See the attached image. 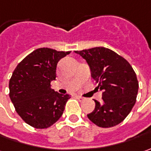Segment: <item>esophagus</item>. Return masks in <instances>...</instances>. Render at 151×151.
I'll return each mask as SVG.
<instances>
[{
	"label": "esophagus",
	"instance_id": "1",
	"mask_svg": "<svg viewBox=\"0 0 151 151\" xmlns=\"http://www.w3.org/2000/svg\"><path fill=\"white\" fill-rule=\"evenodd\" d=\"M77 98H78V99L79 101H84V99H85V98L82 97L81 95H77Z\"/></svg>",
	"mask_w": 151,
	"mask_h": 151
}]
</instances>
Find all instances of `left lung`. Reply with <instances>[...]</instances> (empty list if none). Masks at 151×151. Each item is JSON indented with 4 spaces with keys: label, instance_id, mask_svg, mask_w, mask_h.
Returning <instances> with one entry per match:
<instances>
[{
    "label": "left lung",
    "instance_id": "left-lung-1",
    "mask_svg": "<svg viewBox=\"0 0 151 151\" xmlns=\"http://www.w3.org/2000/svg\"><path fill=\"white\" fill-rule=\"evenodd\" d=\"M86 61L91 78L102 92V101H95V110L87 115L95 125L111 128L119 124L134 107L139 82L131 65L106 47L77 50Z\"/></svg>",
    "mask_w": 151,
    "mask_h": 151
}]
</instances>
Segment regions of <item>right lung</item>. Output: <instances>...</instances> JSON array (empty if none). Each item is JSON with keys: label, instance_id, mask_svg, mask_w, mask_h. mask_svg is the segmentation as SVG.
Listing matches in <instances>:
<instances>
[{"label": "right lung", "instance_id": "right-lung-1", "mask_svg": "<svg viewBox=\"0 0 151 151\" xmlns=\"http://www.w3.org/2000/svg\"><path fill=\"white\" fill-rule=\"evenodd\" d=\"M70 51L50 48L34 50L18 63L9 81L10 99L23 121L35 128H46L62 116L70 95L50 88L58 62Z\"/></svg>", "mask_w": 151, "mask_h": 151}]
</instances>
